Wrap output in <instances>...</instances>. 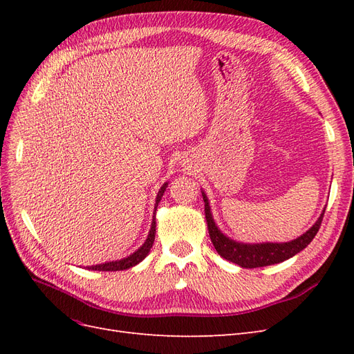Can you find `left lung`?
Wrapping results in <instances>:
<instances>
[{
    "label": "left lung",
    "instance_id": "1",
    "mask_svg": "<svg viewBox=\"0 0 354 354\" xmlns=\"http://www.w3.org/2000/svg\"><path fill=\"white\" fill-rule=\"evenodd\" d=\"M202 192L203 202H205V218L208 224V233L211 242L214 245L216 251L223 257L224 260L232 261L238 264L243 269H255V267H264V266H272L282 263L288 259H291L299 251H303L306 246L313 241L316 233L319 232L320 223H322L325 209L320 214L316 223L310 227L301 236H298L294 241L289 242H260V243H245L234 241L224 234L218 226L214 221L212 211L209 207L208 196L205 192Z\"/></svg>",
    "mask_w": 354,
    "mask_h": 354
}]
</instances>
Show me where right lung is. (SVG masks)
<instances>
[{"label":"right lung","instance_id":"obj_1","mask_svg":"<svg viewBox=\"0 0 354 354\" xmlns=\"http://www.w3.org/2000/svg\"><path fill=\"white\" fill-rule=\"evenodd\" d=\"M168 187V181H165V183L160 186L158 195H156V199H155V209H153V217H152V224H151V230H149V234L146 241L143 242V245L140 246V248L136 250L133 254L127 255L125 259H121V260H115V261H108V263H102V264H95V266H90L87 267L88 270H99V272H116V270H127L130 269V267L138 264L140 261H143L147 254L151 252V248L153 245V241H155V233H156V208H158V203L160 202V199H162V195L165 189Z\"/></svg>","mask_w":354,"mask_h":354}]
</instances>
